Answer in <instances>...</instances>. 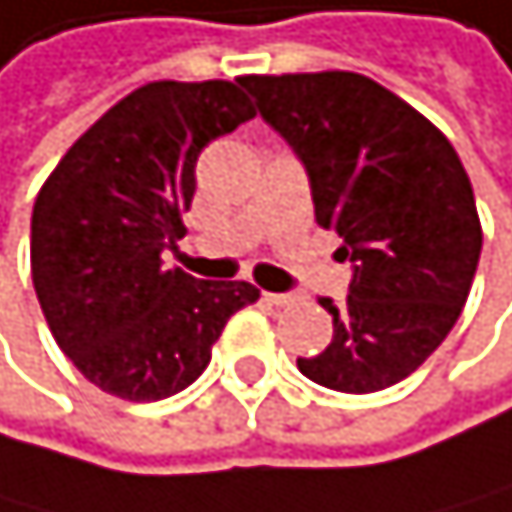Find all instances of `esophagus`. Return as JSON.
<instances>
[{"label": "esophagus", "mask_w": 512, "mask_h": 512, "mask_svg": "<svg viewBox=\"0 0 512 512\" xmlns=\"http://www.w3.org/2000/svg\"><path fill=\"white\" fill-rule=\"evenodd\" d=\"M261 299L267 302V306H290L293 302V296H286V293H264Z\"/></svg>", "instance_id": "34e87169"}]
</instances>
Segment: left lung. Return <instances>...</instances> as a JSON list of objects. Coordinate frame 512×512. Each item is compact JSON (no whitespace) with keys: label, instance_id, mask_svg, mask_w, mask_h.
I'll use <instances>...</instances> for the list:
<instances>
[{"label":"left lung","instance_id":"obj_1","mask_svg":"<svg viewBox=\"0 0 512 512\" xmlns=\"http://www.w3.org/2000/svg\"><path fill=\"white\" fill-rule=\"evenodd\" d=\"M306 165L315 219L353 261L331 344L302 376L366 395L408 379L459 321L481 258L472 181L449 139L360 72L238 79Z\"/></svg>","mask_w":512,"mask_h":512}]
</instances>
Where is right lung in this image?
<instances>
[{
    "instance_id": "add662e5",
    "label": "right lung",
    "mask_w": 512,
    "mask_h": 512,
    "mask_svg": "<svg viewBox=\"0 0 512 512\" xmlns=\"http://www.w3.org/2000/svg\"><path fill=\"white\" fill-rule=\"evenodd\" d=\"M251 117L235 82H149L101 114L40 187L34 293L60 350L101 392L159 401L187 389L226 321L258 302L245 280L162 264L184 238L197 155Z\"/></svg>"
}]
</instances>
